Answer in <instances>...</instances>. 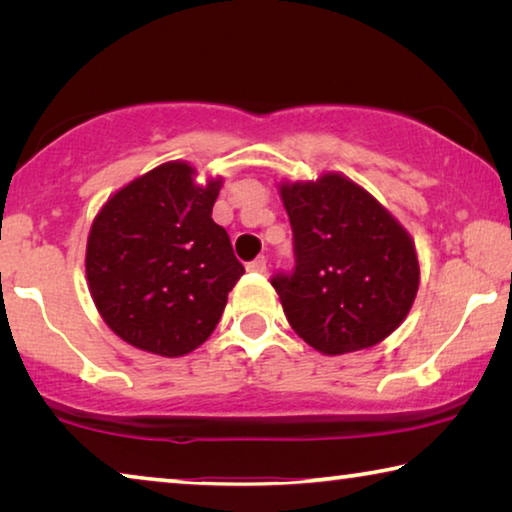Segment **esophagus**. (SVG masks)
<instances>
[{"label":"esophagus","mask_w":512,"mask_h":512,"mask_svg":"<svg viewBox=\"0 0 512 512\" xmlns=\"http://www.w3.org/2000/svg\"><path fill=\"white\" fill-rule=\"evenodd\" d=\"M266 266H268L266 257H257V259H253V262H250L246 268H248L250 273H266Z\"/></svg>","instance_id":"esophagus-1"}]
</instances>
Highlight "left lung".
Here are the masks:
<instances>
[{"label":"left lung","instance_id":"left-lung-1","mask_svg":"<svg viewBox=\"0 0 512 512\" xmlns=\"http://www.w3.org/2000/svg\"><path fill=\"white\" fill-rule=\"evenodd\" d=\"M289 214L296 271L275 275L284 316L327 357L372 348L404 323L420 287L404 225L348 176L325 171L277 185Z\"/></svg>","mask_w":512,"mask_h":512}]
</instances>
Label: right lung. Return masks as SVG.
Wrapping results in <instances>:
<instances>
[{"label":"right lung","mask_w":512,"mask_h":512,"mask_svg":"<svg viewBox=\"0 0 512 512\" xmlns=\"http://www.w3.org/2000/svg\"><path fill=\"white\" fill-rule=\"evenodd\" d=\"M164 162L117 189L94 216L85 277L94 307L121 341L185 357L214 332L244 275L230 237L212 221L223 178Z\"/></svg>","instance_id":"1"}]
</instances>
